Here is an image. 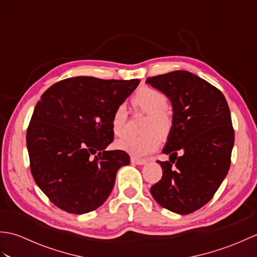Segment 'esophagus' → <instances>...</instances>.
Here are the masks:
<instances>
[{"mask_svg":"<svg viewBox=\"0 0 257 257\" xmlns=\"http://www.w3.org/2000/svg\"><path fill=\"white\" fill-rule=\"evenodd\" d=\"M132 162L135 163V165L143 166V165H146L147 160L146 159H139V158H132Z\"/></svg>","mask_w":257,"mask_h":257,"instance_id":"esophagus-1","label":"esophagus"}]
</instances>
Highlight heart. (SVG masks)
I'll list each match as a JSON object with an SVG mask.
<instances>
[{"mask_svg": "<svg viewBox=\"0 0 257 257\" xmlns=\"http://www.w3.org/2000/svg\"><path fill=\"white\" fill-rule=\"evenodd\" d=\"M133 103L143 112L148 113L144 127V132L147 134L143 136H128L118 140L116 147L133 157H146L156 151L159 147L160 140L154 132L160 135H167L171 128L170 113L166 109L168 98L163 92L147 87L135 95ZM127 107L124 103H120L111 116L112 133L118 137H122L127 132Z\"/></svg>", "mask_w": 257, "mask_h": 257, "instance_id": "1", "label": "heart"}]
</instances>
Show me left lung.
<instances>
[{"instance_id": "left-lung-1", "label": "left lung", "mask_w": 257, "mask_h": 257, "mask_svg": "<svg viewBox=\"0 0 257 257\" xmlns=\"http://www.w3.org/2000/svg\"><path fill=\"white\" fill-rule=\"evenodd\" d=\"M147 84L171 101L172 127L158 161L162 178L150 188L165 209L189 214L205 205L220 188L231 165L234 129L224 95L187 70L155 77Z\"/></svg>"}]
</instances>
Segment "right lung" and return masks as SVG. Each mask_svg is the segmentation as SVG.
I'll use <instances>...</instances> for the list:
<instances>
[{
  "instance_id": "1",
  "label": "right lung",
  "mask_w": 257,
  "mask_h": 257,
  "mask_svg": "<svg viewBox=\"0 0 257 257\" xmlns=\"http://www.w3.org/2000/svg\"><path fill=\"white\" fill-rule=\"evenodd\" d=\"M139 83L78 76L54 84L37 101L26 133L31 172L61 210H96L120 167L130 163L127 152L106 148L113 140V110Z\"/></svg>"
}]
</instances>
